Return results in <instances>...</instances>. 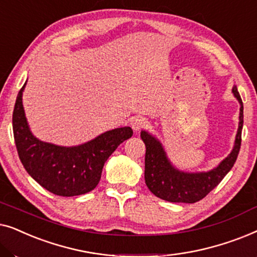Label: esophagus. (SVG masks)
<instances>
[{"label": "esophagus", "instance_id": "esophagus-1", "mask_svg": "<svg viewBox=\"0 0 257 257\" xmlns=\"http://www.w3.org/2000/svg\"><path fill=\"white\" fill-rule=\"evenodd\" d=\"M147 122H149L147 119L144 117H133L131 119V121H130V125H131V127L135 130V131H139V130L145 127Z\"/></svg>", "mask_w": 257, "mask_h": 257}]
</instances>
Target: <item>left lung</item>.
<instances>
[{"label":"left lung","instance_id":"left-lung-1","mask_svg":"<svg viewBox=\"0 0 257 257\" xmlns=\"http://www.w3.org/2000/svg\"><path fill=\"white\" fill-rule=\"evenodd\" d=\"M233 93L240 103V122L234 149L219 166L205 173H185L172 166L166 153L158 140L145 131L140 137L146 146L145 182L147 187L158 198L170 202L194 203L212 192L234 166L241 147V133L243 126V103L237 87Z\"/></svg>","mask_w":257,"mask_h":257}]
</instances>
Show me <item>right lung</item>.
Masks as SVG:
<instances>
[{
  "label": "right lung",
  "mask_w": 257,
  "mask_h": 257,
  "mask_svg": "<svg viewBox=\"0 0 257 257\" xmlns=\"http://www.w3.org/2000/svg\"><path fill=\"white\" fill-rule=\"evenodd\" d=\"M24 86L17 94L13 131L20 160L35 181L55 195H82L96 188L105 161L122 142L131 138V127L114 128L79 146L63 147L35 138L22 104Z\"/></svg>",
  "instance_id": "add662e5"
}]
</instances>
